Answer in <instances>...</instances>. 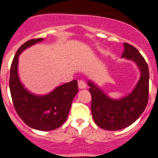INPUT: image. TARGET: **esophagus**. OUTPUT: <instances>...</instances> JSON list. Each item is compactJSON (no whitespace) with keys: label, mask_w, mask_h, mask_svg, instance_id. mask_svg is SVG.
I'll list each match as a JSON object with an SVG mask.
<instances>
[{"label":"esophagus","mask_w":158,"mask_h":158,"mask_svg":"<svg viewBox=\"0 0 158 158\" xmlns=\"http://www.w3.org/2000/svg\"><path fill=\"white\" fill-rule=\"evenodd\" d=\"M78 87L80 89H85L86 88V84L85 82L83 80H80L78 81Z\"/></svg>","instance_id":"esophagus-1"}]
</instances>
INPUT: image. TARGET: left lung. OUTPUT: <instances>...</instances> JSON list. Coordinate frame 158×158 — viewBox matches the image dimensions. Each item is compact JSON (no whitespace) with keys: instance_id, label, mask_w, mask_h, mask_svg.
<instances>
[{"instance_id":"left-lung-1","label":"left lung","mask_w":158,"mask_h":158,"mask_svg":"<svg viewBox=\"0 0 158 158\" xmlns=\"http://www.w3.org/2000/svg\"><path fill=\"white\" fill-rule=\"evenodd\" d=\"M122 57L133 60L141 70V77L131 94L119 100L111 99L92 81H88L92 97L91 112L95 123L106 130L125 129L134 122L145 110L149 100V67L137 48L124 43Z\"/></svg>"}]
</instances>
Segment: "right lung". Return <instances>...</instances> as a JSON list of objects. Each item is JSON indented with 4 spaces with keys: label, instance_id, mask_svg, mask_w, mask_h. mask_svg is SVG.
I'll use <instances>...</instances> for the list:
<instances>
[{
    "label": "right lung",
    "instance_id": "1",
    "mask_svg": "<svg viewBox=\"0 0 158 158\" xmlns=\"http://www.w3.org/2000/svg\"><path fill=\"white\" fill-rule=\"evenodd\" d=\"M42 40L32 39L18 48L10 68L9 89L13 106L21 119L33 129L49 131L59 128L66 121L78 86L77 81L73 80L44 96L33 95L24 88L17 73L18 56L25 48Z\"/></svg>",
    "mask_w": 158,
    "mask_h": 158
}]
</instances>
